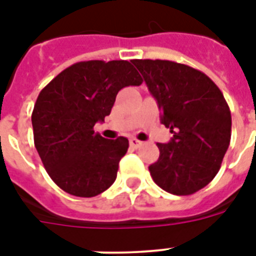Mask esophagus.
Segmentation results:
<instances>
[{"label": "esophagus", "instance_id": "esophagus-1", "mask_svg": "<svg viewBox=\"0 0 256 256\" xmlns=\"http://www.w3.org/2000/svg\"><path fill=\"white\" fill-rule=\"evenodd\" d=\"M140 144H142V142L140 140H138L136 138H130V146L132 148H140Z\"/></svg>", "mask_w": 256, "mask_h": 256}]
</instances>
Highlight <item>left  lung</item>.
Masks as SVG:
<instances>
[{"instance_id": "obj_1", "label": "left lung", "mask_w": 256, "mask_h": 256, "mask_svg": "<svg viewBox=\"0 0 256 256\" xmlns=\"http://www.w3.org/2000/svg\"><path fill=\"white\" fill-rule=\"evenodd\" d=\"M156 100L160 120L174 134L156 144L160 158L148 166L152 180L174 195H191L218 174L231 140V112L206 74L164 60H132Z\"/></svg>"}]
</instances>
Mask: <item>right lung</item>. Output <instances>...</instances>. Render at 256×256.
<instances>
[{"label": "right lung", "instance_id": "right-lung-1", "mask_svg": "<svg viewBox=\"0 0 256 256\" xmlns=\"http://www.w3.org/2000/svg\"><path fill=\"white\" fill-rule=\"evenodd\" d=\"M142 82L128 61H84L42 88L32 114L34 144L60 188L92 198L114 183L128 140H106L94 124L110 114L120 88Z\"/></svg>", "mask_w": 256, "mask_h": 256}]
</instances>
